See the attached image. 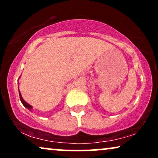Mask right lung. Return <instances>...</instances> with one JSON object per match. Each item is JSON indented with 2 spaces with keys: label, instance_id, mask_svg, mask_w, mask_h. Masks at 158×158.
<instances>
[{
  "label": "right lung",
  "instance_id": "obj_1",
  "mask_svg": "<svg viewBox=\"0 0 158 158\" xmlns=\"http://www.w3.org/2000/svg\"><path fill=\"white\" fill-rule=\"evenodd\" d=\"M19 96H20V99H21V102H22V104L23 105V106H24V107H26V108H28V109L30 110H31V109H32V106H30V105H29L28 103H27L26 102H25L24 100H23V98L21 97V93H20V92H19Z\"/></svg>",
  "mask_w": 158,
  "mask_h": 158
}]
</instances>
